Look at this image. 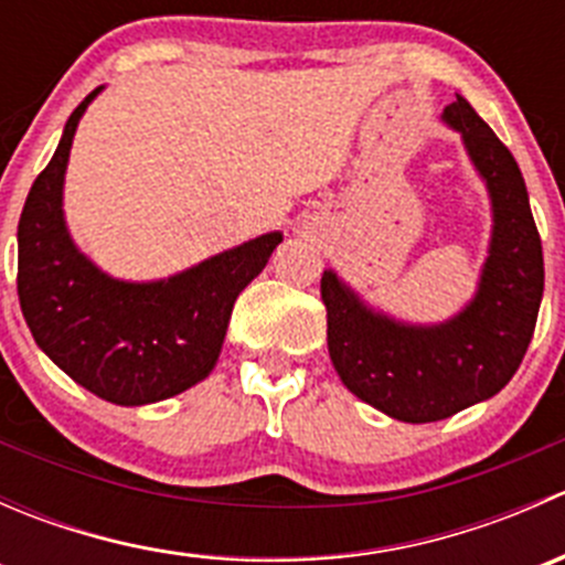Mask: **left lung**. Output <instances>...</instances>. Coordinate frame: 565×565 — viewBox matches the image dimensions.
Listing matches in <instances>:
<instances>
[{"instance_id":"obj_1","label":"left lung","mask_w":565,"mask_h":565,"mask_svg":"<svg viewBox=\"0 0 565 565\" xmlns=\"http://www.w3.org/2000/svg\"><path fill=\"white\" fill-rule=\"evenodd\" d=\"M492 204V237L470 303L446 322L413 324L372 309L322 273L328 352L361 402L404 424H431L492 398L520 369L544 295V254L509 147L461 95L443 111Z\"/></svg>"}]
</instances>
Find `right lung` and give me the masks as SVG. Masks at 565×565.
Returning a JSON list of instances; mask_svg holds the SVG:
<instances>
[{"mask_svg":"<svg viewBox=\"0 0 565 565\" xmlns=\"http://www.w3.org/2000/svg\"><path fill=\"white\" fill-rule=\"evenodd\" d=\"M67 117L49 167L32 182L19 221V300L38 347L82 388L122 407L161 402L215 369L237 295L284 241L267 232L158 281H122L78 250L62 188L78 119Z\"/></svg>","mask_w":565,"mask_h":565,"instance_id":"add662e5","label":"right lung"}]
</instances>
